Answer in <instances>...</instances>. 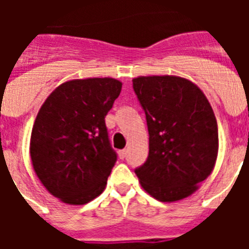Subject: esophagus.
I'll return each instance as SVG.
<instances>
[{
    "mask_svg": "<svg viewBox=\"0 0 249 249\" xmlns=\"http://www.w3.org/2000/svg\"><path fill=\"white\" fill-rule=\"evenodd\" d=\"M126 152H128V150H120V151H119V158H120V159H125Z\"/></svg>",
    "mask_w": 249,
    "mask_h": 249,
    "instance_id": "esophagus-1",
    "label": "esophagus"
}]
</instances>
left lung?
<instances>
[{
  "label": "left lung",
  "mask_w": 249,
  "mask_h": 249,
  "mask_svg": "<svg viewBox=\"0 0 249 249\" xmlns=\"http://www.w3.org/2000/svg\"><path fill=\"white\" fill-rule=\"evenodd\" d=\"M133 89L150 134L147 160L136 169L142 189L168 203L193 195L218 155L212 106L199 86L179 76H138Z\"/></svg>",
  "instance_id": "left-lung-1"
}]
</instances>
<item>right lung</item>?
<instances>
[{
  "label": "right lung",
  "instance_id": "right-lung-1",
  "mask_svg": "<svg viewBox=\"0 0 249 249\" xmlns=\"http://www.w3.org/2000/svg\"><path fill=\"white\" fill-rule=\"evenodd\" d=\"M121 86L112 77L70 80L53 90L37 113L29 143L33 170L66 204H86L106 189L116 152L105 117Z\"/></svg>",
  "mask_w": 249,
  "mask_h": 249
}]
</instances>
